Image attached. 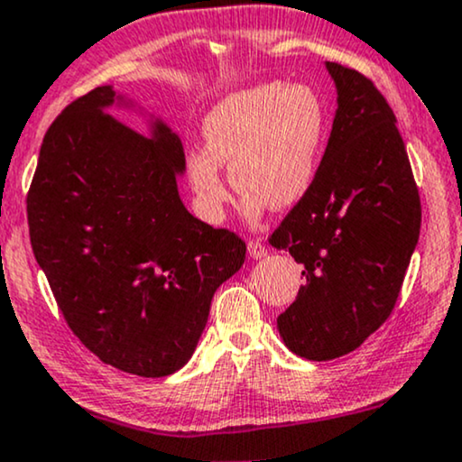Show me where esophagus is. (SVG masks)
<instances>
[{"instance_id": "esophagus-1", "label": "esophagus", "mask_w": 462, "mask_h": 462, "mask_svg": "<svg viewBox=\"0 0 462 462\" xmlns=\"http://www.w3.org/2000/svg\"><path fill=\"white\" fill-rule=\"evenodd\" d=\"M247 249H249V255H251V258H254V260L264 258V255L268 254L266 245H264V243H260V241H249Z\"/></svg>"}]
</instances>
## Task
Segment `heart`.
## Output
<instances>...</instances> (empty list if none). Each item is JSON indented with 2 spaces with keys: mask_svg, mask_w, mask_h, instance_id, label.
<instances>
[{
  "mask_svg": "<svg viewBox=\"0 0 462 462\" xmlns=\"http://www.w3.org/2000/svg\"><path fill=\"white\" fill-rule=\"evenodd\" d=\"M326 125L322 97L305 83H264L224 97L204 119L207 147L185 157V174L204 217L221 221L232 202L224 163L247 191L249 215H258L266 200L274 208L299 202L318 172Z\"/></svg>",
  "mask_w": 462,
  "mask_h": 462,
  "instance_id": "b5f03b06",
  "label": "heart"
}]
</instances>
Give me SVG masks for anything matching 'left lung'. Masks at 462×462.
I'll return each mask as SVG.
<instances>
[{
  "label": "left lung",
  "instance_id": "8db88e82",
  "mask_svg": "<svg viewBox=\"0 0 462 462\" xmlns=\"http://www.w3.org/2000/svg\"><path fill=\"white\" fill-rule=\"evenodd\" d=\"M337 113L311 188L268 243L302 264L299 296L277 318L307 360L354 352L393 313L422 224L396 116L371 79L326 61Z\"/></svg>",
  "mask_w": 462,
  "mask_h": 462
}]
</instances>
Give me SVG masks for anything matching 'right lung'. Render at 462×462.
Masks as SVG:
<instances>
[{
	"mask_svg": "<svg viewBox=\"0 0 462 462\" xmlns=\"http://www.w3.org/2000/svg\"><path fill=\"white\" fill-rule=\"evenodd\" d=\"M115 100L113 87H96L51 124L27 194L29 238L80 343L115 369L166 377L191 358L247 247L183 207L177 134L155 121L143 136L104 113Z\"/></svg>",
	"mask_w": 462,
	"mask_h": 462,
	"instance_id": "add662e5",
	"label": "right lung"
}]
</instances>
